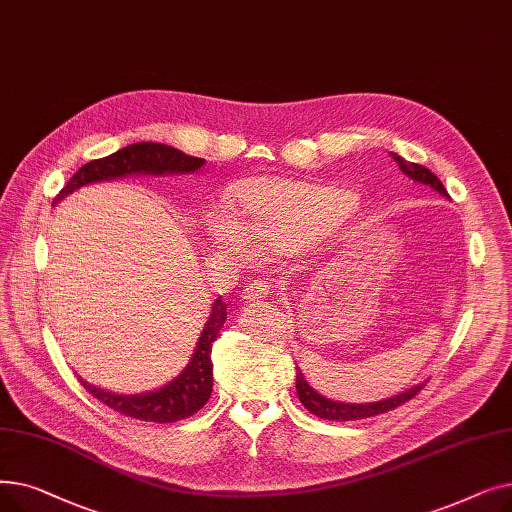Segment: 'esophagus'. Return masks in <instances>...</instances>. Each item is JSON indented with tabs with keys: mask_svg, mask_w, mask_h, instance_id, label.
I'll return each instance as SVG.
<instances>
[{
	"mask_svg": "<svg viewBox=\"0 0 512 512\" xmlns=\"http://www.w3.org/2000/svg\"><path fill=\"white\" fill-rule=\"evenodd\" d=\"M267 294H270V284L263 280H255L245 288V292H242V299H245V303H257L263 297H267Z\"/></svg>",
	"mask_w": 512,
	"mask_h": 512,
	"instance_id": "1",
	"label": "esophagus"
}]
</instances>
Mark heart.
<instances>
[{
    "label": "heart",
    "mask_w": 512,
    "mask_h": 512,
    "mask_svg": "<svg viewBox=\"0 0 512 512\" xmlns=\"http://www.w3.org/2000/svg\"><path fill=\"white\" fill-rule=\"evenodd\" d=\"M228 213L205 218L211 245L234 257L286 253L307 238L332 230L355 209L357 199L344 188L284 176H253L236 182Z\"/></svg>",
    "instance_id": "heart-1"
}]
</instances>
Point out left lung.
Listing matches in <instances>:
<instances>
[{"instance_id":"1","label":"left lung","mask_w":512,"mask_h":512,"mask_svg":"<svg viewBox=\"0 0 512 512\" xmlns=\"http://www.w3.org/2000/svg\"><path fill=\"white\" fill-rule=\"evenodd\" d=\"M392 159L398 164V168L405 172L411 180L419 182V184H427L432 186L434 191H438L440 195L448 197L444 184L438 180V176L427 170L419 164H413V161H407L402 159L400 155L396 153H390ZM425 384H419V386H413L409 388L407 392L402 394H396L392 398H384L380 402H365V405H351V402H338V400H332V398H326L321 396L319 392H315L307 380L303 378L301 369H297V394H299V400L305 405V409L321 419H330V421H355V419H365V417H375V415H382V413H388L400 405H405L407 400L415 398L421 390H423Z\"/></svg>"}]
</instances>
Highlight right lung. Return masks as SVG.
<instances>
[{
  "label": "right lung",
  "instance_id": "right-lung-1",
  "mask_svg": "<svg viewBox=\"0 0 512 512\" xmlns=\"http://www.w3.org/2000/svg\"><path fill=\"white\" fill-rule=\"evenodd\" d=\"M205 164V159L186 155L170 145L161 143H134L128 145L112 155L93 159L89 164L80 168L68 184L62 188L56 197L58 203L76 188L101 182V180H114L132 174H149V176H164V174H191ZM226 321V305L222 297L215 299L207 324L201 332V338L195 346V353L182 369L178 378H174L164 388L143 392V394H114L105 392L87 384L83 378H78L80 384L85 386L89 394L110 409L141 421L153 423H174L195 415L205 407L209 394L213 390V363H211V346L218 338L222 326Z\"/></svg>",
  "mask_w": 512,
  "mask_h": 512
}]
</instances>
